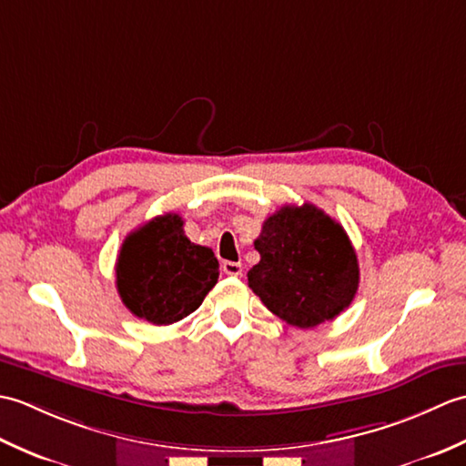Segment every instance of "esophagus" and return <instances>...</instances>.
Returning a JSON list of instances; mask_svg holds the SVG:
<instances>
[{
	"instance_id": "esophagus-1",
	"label": "esophagus",
	"mask_w": 466,
	"mask_h": 466,
	"mask_svg": "<svg viewBox=\"0 0 466 466\" xmlns=\"http://www.w3.org/2000/svg\"><path fill=\"white\" fill-rule=\"evenodd\" d=\"M222 270L228 276H242V264L240 262H232V260H224L222 262Z\"/></svg>"
}]
</instances>
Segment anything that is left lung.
<instances>
[{
  "instance_id": "obj_1",
  "label": "left lung",
  "mask_w": 466,
  "mask_h": 466,
  "mask_svg": "<svg viewBox=\"0 0 466 466\" xmlns=\"http://www.w3.org/2000/svg\"><path fill=\"white\" fill-rule=\"evenodd\" d=\"M260 262L248 286L272 314L296 329H314L349 309L360 270L344 228L312 204L282 206L254 240Z\"/></svg>"
}]
</instances>
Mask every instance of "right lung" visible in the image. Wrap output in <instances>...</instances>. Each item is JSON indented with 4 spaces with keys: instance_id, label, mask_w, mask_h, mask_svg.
Masks as SVG:
<instances>
[{
    "instance_id": "right-lung-1",
    "label": "right lung",
    "mask_w": 466,
    "mask_h": 466,
    "mask_svg": "<svg viewBox=\"0 0 466 466\" xmlns=\"http://www.w3.org/2000/svg\"><path fill=\"white\" fill-rule=\"evenodd\" d=\"M218 274L214 252L187 240L182 216L172 212L127 236L116 262V286L126 309L156 326L192 314Z\"/></svg>"
}]
</instances>
